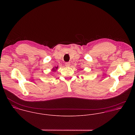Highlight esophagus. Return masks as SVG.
<instances>
[{"instance_id": "obj_1", "label": "esophagus", "mask_w": 135, "mask_h": 135, "mask_svg": "<svg viewBox=\"0 0 135 135\" xmlns=\"http://www.w3.org/2000/svg\"><path fill=\"white\" fill-rule=\"evenodd\" d=\"M70 62H65V66H66V67H69V66H70Z\"/></svg>"}]
</instances>
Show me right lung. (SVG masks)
Here are the masks:
<instances>
[{"label":"right lung","mask_w":135,"mask_h":135,"mask_svg":"<svg viewBox=\"0 0 135 135\" xmlns=\"http://www.w3.org/2000/svg\"><path fill=\"white\" fill-rule=\"evenodd\" d=\"M57 68H58V67H57V68H56V69H57ZM53 70H54V71H55V70H54V69H53Z\"/></svg>","instance_id":"1"}]
</instances>
